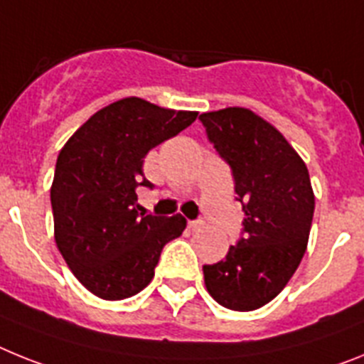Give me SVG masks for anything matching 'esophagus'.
<instances>
[{
    "mask_svg": "<svg viewBox=\"0 0 364 364\" xmlns=\"http://www.w3.org/2000/svg\"><path fill=\"white\" fill-rule=\"evenodd\" d=\"M203 221H188V229L191 230H200V229H203Z\"/></svg>",
    "mask_w": 364,
    "mask_h": 364,
    "instance_id": "esophagus-1",
    "label": "esophagus"
}]
</instances>
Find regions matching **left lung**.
I'll return each instance as SVG.
<instances>
[{
	"mask_svg": "<svg viewBox=\"0 0 364 364\" xmlns=\"http://www.w3.org/2000/svg\"><path fill=\"white\" fill-rule=\"evenodd\" d=\"M214 148L230 164L243 205V238L225 260L203 265L218 304L252 311L282 291L308 247L315 194L302 157L271 122L247 107L200 115Z\"/></svg>",
	"mask_w": 364,
	"mask_h": 364,
	"instance_id": "8db88e82",
	"label": "left lung"
}]
</instances>
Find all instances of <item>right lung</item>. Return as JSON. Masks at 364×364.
I'll list each match as a JSON object with an SVG mask.
<instances>
[{
  "label": "right lung",
  "mask_w": 364,
  "mask_h": 364,
  "mask_svg": "<svg viewBox=\"0 0 364 364\" xmlns=\"http://www.w3.org/2000/svg\"><path fill=\"white\" fill-rule=\"evenodd\" d=\"M126 97L91 115L68 139L50 185L55 242L87 291L104 300L137 295L151 282L164 243L181 236V214H139L137 188L148 151L196 121Z\"/></svg>",
  "instance_id": "right-lung-1"
}]
</instances>
